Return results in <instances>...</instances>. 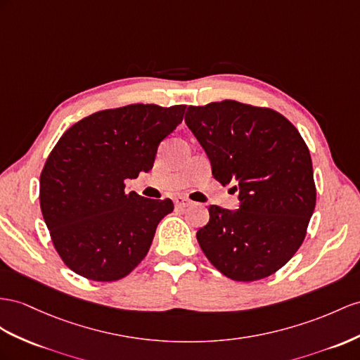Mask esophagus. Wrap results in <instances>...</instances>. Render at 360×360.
Returning <instances> with one entry per match:
<instances>
[{"mask_svg": "<svg viewBox=\"0 0 360 360\" xmlns=\"http://www.w3.org/2000/svg\"><path fill=\"white\" fill-rule=\"evenodd\" d=\"M174 205H176L178 208H186L190 205V200L184 196H178V198H174Z\"/></svg>", "mask_w": 360, "mask_h": 360, "instance_id": "34e87169", "label": "esophagus"}]
</instances>
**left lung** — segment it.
<instances>
[{
	"label": "left lung",
	"instance_id": "left-lung-1",
	"mask_svg": "<svg viewBox=\"0 0 360 360\" xmlns=\"http://www.w3.org/2000/svg\"><path fill=\"white\" fill-rule=\"evenodd\" d=\"M186 123L213 176L234 184L240 208L210 205L196 233L214 268L234 281L275 274L300 250L316 205L311 158L298 129L271 108L236 100L188 106Z\"/></svg>",
	"mask_w": 360,
	"mask_h": 360
}]
</instances>
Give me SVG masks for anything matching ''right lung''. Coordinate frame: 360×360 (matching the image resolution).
Here are the masks:
<instances>
[{
  "label": "right lung",
  "mask_w": 360,
  "mask_h": 360,
  "mask_svg": "<svg viewBox=\"0 0 360 360\" xmlns=\"http://www.w3.org/2000/svg\"><path fill=\"white\" fill-rule=\"evenodd\" d=\"M186 105L98 110L67 129L41 173L39 202L54 250L92 281H117L149 252L170 199L126 193V179L153 167L156 150L181 124Z\"/></svg>",
  "instance_id": "1"
}]
</instances>
